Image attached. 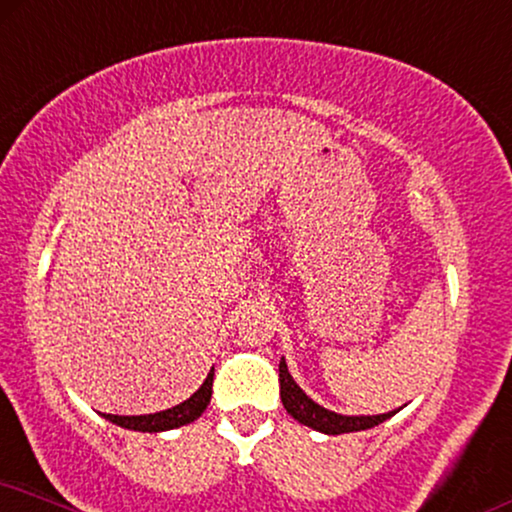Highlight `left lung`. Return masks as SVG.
Masks as SVG:
<instances>
[{"label":"left lung","mask_w":512,"mask_h":512,"mask_svg":"<svg viewBox=\"0 0 512 512\" xmlns=\"http://www.w3.org/2000/svg\"><path fill=\"white\" fill-rule=\"evenodd\" d=\"M280 397H282L284 409H287L298 423H303V426H308V428L320 430V433H327V435L357 433V430L374 428V426H378V423H383L386 418L395 414V411H388V414H378V416H341V414H334V411L324 409L317 402L310 400V397L296 386L294 378H291L289 369H287V362H284V360L280 362Z\"/></svg>","instance_id":"1"}]
</instances>
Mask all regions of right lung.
Here are the masks:
<instances>
[{
	"instance_id": "add662e5",
	"label": "right lung",
	"mask_w": 512,
	"mask_h": 512,
	"mask_svg": "<svg viewBox=\"0 0 512 512\" xmlns=\"http://www.w3.org/2000/svg\"><path fill=\"white\" fill-rule=\"evenodd\" d=\"M211 386H214V369H211L207 381L202 383V388H199L190 400L176 404V407H171L167 411H157V414H148V416H112V414H103V416L108 418V421L117 423V426L129 428V430H141V433L171 430V428L185 426V423H192L195 418L202 416V411L207 409V404L211 402Z\"/></svg>"
}]
</instances>
